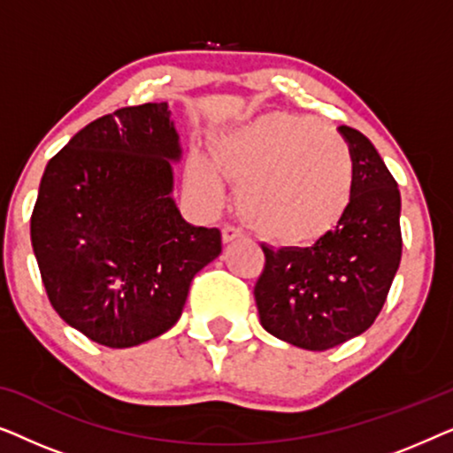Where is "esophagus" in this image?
Instances as JSON below:
<instances>
[{
	"mask_svg": "<svg viewBox=\"0 0 453 453\" xmlns=\"http://www.w3.org/2000/svg\"><path fill=\"white\" fill-rule=\"evenodd\" d=\"M239 237H243V231H241L239 226H234V225L222 226V241H225V243H231V241L239 239Z\"/></svg>",
	"mask_w": 453,
	"mask_h": 453,
	"instance_id": "esophagus-1",
	"label": "esophagus"
}]
</instances>
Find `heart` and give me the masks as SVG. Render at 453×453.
Here are the masks:
<instances>
[{
	"label": "heart",
	"instance_id": "b5f03b06",
	"mask_svg": "<svg viewBox=\"0 0 453 453\" xmlns=\"http://www.w3.org/2000/svg\"><path fill=\"white\" fill-rule=\"evenodd\" d=\"M216 163L239 185L243 219L276 241L324 233L344 214L355 189L350 146L315 117L268 113L234 127L216 144ZM188 177L210 203L225 196L220 173L202 154L191 157Z\"/></svg>",
	"mask_w": 453,
	"mask_h": 453
}]
</instances>
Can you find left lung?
<instances>
[{
  "mask_svg": "<svg viewBox=\"0 0 453 453\" xmlns=\"http://www.w3.org/2000/svg\"><path fill=\"white\" fill-rule=\"evenodd\" d=\"M355 158V189L336 226L311 247L262 245L256 295L264 330L327 350L373 326L402 257L400 189L375 146L340 127Z\"/></svg>",
  "mask_w": 453,
  "mask_h": 453,
  "instance_id": "8db88e82",
  "label": "left lung"
}]
</instances>
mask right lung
I'll return each instance as SVG.
<instances>
[{
  "instance_id": "add662e5",
  "label": "right lung",
  "mask_w": 453,
  "mask_h": 453,
  "mask_svg": "<svg viewBox=\"0 0 453 453\" xmlns=\"http://www.w3.org/2000/svg\"><path fill=\"white\" fill-rule=\"evenodd\" d=\"M179 135L166 103L123 107L73 135L42 173L30 241L47 296L92 342L129 349L171 330L219 228L171 197Z\"/></svg>"
}]
</instances>
